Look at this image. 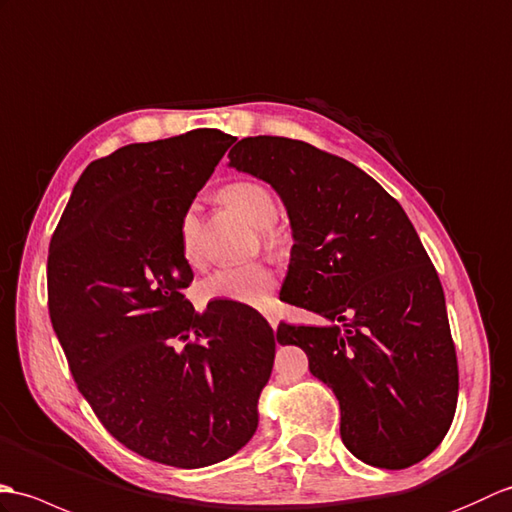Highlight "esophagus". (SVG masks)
I'll use <instances>...</instances> for the list:
<instances>
[{
  "label": "esophagus",
  "instance_id": "1",
  "mask_svg": "<svg viewBox=\"0 0 512 512\" xmlns=\"http://www.w3.org/2000/svg\"><path fill=\"white\" fill-rule=\"evenodd\" d=\"M265 317H267V322H269V326H271V328H274V331H276V328H278V317H276L274 313H267Z\"/></svg>",
  "mask_w": 512,
  "mask_h": 512
}]
</instances>
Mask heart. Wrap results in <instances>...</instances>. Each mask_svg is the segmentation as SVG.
Segmentation results:
<instances>
[{
    "instance_id": "1",
    "label": "heart",
    "mask_w": 512,
    "mask_h": 512,
    "mask_svg": "<svg viewBox=\"0 0 512 512\" xmlns=\"http://www.w3.org/2000/svg\"><path fill=\"white\" fill-rule=\"evenodd\" d=\"M223 201L236 212L265 230L269 243H276V234L271 232L278 217L276 199L271 190L260 181H234L221 192ZM179 252L188 265L197 267L201 263L199 247V217L195 210H188L179 223ZM276 289V274L263 263L225 265L201 282L199 295L203 302H236L245 306H265L271 300V291Z\"/></svg>"
}]
</instances>
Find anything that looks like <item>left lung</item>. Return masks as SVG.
Here are the masks:
<instances>
[{
    "label": "left lung",
    "instance_id": "8db88e82",
    "mask_svg": "<svg viewBox=\"0 0 512 512\" xmlns=\"http://www.w3.org/2000/svg\"><path fill=\"white\" fill-rule=\"evenodd\" d=\"M230 168L278 192L291 223L280 300L326 326H278L342 410L346 449L379 469H407L447 436L458 403V359L445 293L401 203L342 157L258 135Z\"/></svg>",
    "mask_w": 512,
    "mask_h": 512
}]
</instances>
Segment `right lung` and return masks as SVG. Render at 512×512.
<instances>
[{
    "label": "right lung",
    "mask_w": 512,
    "mask_h": 512,
    "mask_svg": "<svg viewBox=\"0 0 512 512\" xmlns=\"http://www.w3.org/2000/svg\"><path fill=\"white\" fill-rule=\"evenodd\" d=\"M234 142L217 129L127 144L76 181L48 254L52 328L78 390L142 458L201 469L258 427L276 337L252 306L184 298L179 223Z\"/></svg>",
    "instance_id": "1"
}]
</instances>
